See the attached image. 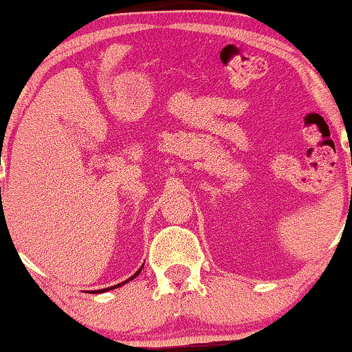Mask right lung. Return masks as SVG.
I'll use <instances>...</instances> for the list:
<instances>
[{"mask_svg":"<svg viewBox=\"0 0 352 352\" xmlns=\"http://www.w3.org/2000/svg\"><path fill=\"white\" fill-rule=\"evenodd\" d=\"M141 271H142V267H141V269H139V271H138L136 274H134V276H133V277H129V278H128V280H124V282H122V283H118V285H113V287H110V288H104V290H98V292H93V293H104V292L113 290V288H117V287H120V285H124V283H126V282H129V280H133V278H134V277H136V276H139V272H141Z\"/></svg>","mask_w":352,"mask_h":352,"instance_id":"1","label":"right lung"}]
</instances>
